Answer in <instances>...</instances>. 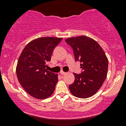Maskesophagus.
<instances>
[{
  "label": "esophagus",
  "instance_id": "34e87169",
  "mask_svg": "<svg viewBox=\"0 0 126 126\" xmlns=\"http://www.w3.org/2000/svg\"><path fill=\"white\" fill-rule=\"evenodd\" d=\"M60 73L61 75H64V74H66V72H64V71H60Z\"/></svg>",
  "mask_w": 126,
  "mask_h": 126
}]
</instances>
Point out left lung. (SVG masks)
Here are the masks:
<instances>
[{
    "label": "left lung",
    "instance_id": "1",
    "mask_svg": "<svg viewBox=\"0 0 126 126\" xmlns=\"http://www.w3.org/2000/svg\"><path fill=\"white\" fill-rule=\"evenodd\" d=\"M74 52L75 60L81 62L80 74L74 73L75 81L69 86L73 96L85 99L93 96L102 87L107 76L109 61L101 46L87 36L65 39Z\"/></svg>",
    "mask_w": 126,
    "mask_h": 126
}]
</instances>
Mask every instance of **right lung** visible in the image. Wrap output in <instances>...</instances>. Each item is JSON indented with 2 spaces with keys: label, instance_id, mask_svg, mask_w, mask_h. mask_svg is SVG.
<instances>
[{
  "label": "right lung",
  "instance_id": "obj_1",
  "mask_svg": "<svg viewBox=\"0 0 126 126\" xmlns=\"http://www.w3.org/2000/svg\"><path fill=\"white\" fill-rule=\"evenodd\" d=\"M63 38L41 37L29 42L19 57L16 71L21 85L29 94L45 99L54 92L57 74L47 71V63L53 50Z\"/></svg>",
  "mask_w": 126,
  "mask_h": 126
}]
</instances>
